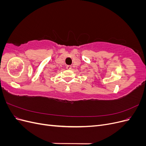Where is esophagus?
<instances>
[{"label":"esophagus","instance_id":"34e87169","mask_svg":"<svg viewBox=\"0 0 146 146\" xmlns=\"http://www.w3.org/2000/svg\"><path fill=\"white\" fill-rule=\"evenodd\" d=\"M66 69H72V66H70V65H67L66 66Z\"/></svg>","mask_w":146,"mask_h":146}]
</instances>
